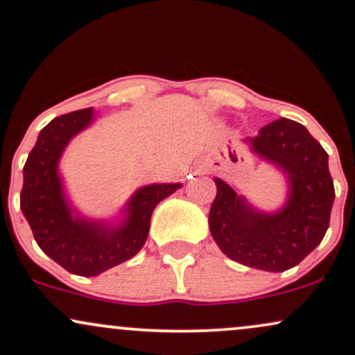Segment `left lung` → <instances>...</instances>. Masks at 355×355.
<instances>
[{"label":"left lung","mask_w":355,"mask_h":355,"mask_svg":"<svg viewBox=\"0 0 355 355\" xmlns=\"http://www.w3.org/2000/svg\"><path fill=\"white\" fill-rule=\"evenodd\" d=\"M246 142L254 154L284 171L288 199L277 213H261L214 178L218 191L209 209L211 234L231 260L265 272H285L312 253L327 233L336 198L329 156L304 125L285 117L261 127Z\"/></svg>","instance_id":"obj_1"}]
</instances>
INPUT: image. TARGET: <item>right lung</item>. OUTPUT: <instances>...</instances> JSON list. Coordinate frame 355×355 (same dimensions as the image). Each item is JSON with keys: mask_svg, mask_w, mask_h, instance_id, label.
Masks as SVG:
<instances>
[{"mask_svg": "<svg viewBox=\"0 0 355 355\" xmlns=\"http://www.w3.org/2000/svg\"><path fill=\"white\" fill-rule=\"evenodd\" d=\"M92 119L94 109H82L55 117L43 127L23 167L19 194V208L40 248L67 272L80 277H95L132 258L147 240L154 208L181 188L176 182L137 189L127 202L121 226L73 216L58 161L70 139L89 127Z\"/></svg>", "mask_w": 355, "mask_h": 355, "instance_id": "add662e5", "label": "right lung"}]
</instances>
